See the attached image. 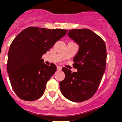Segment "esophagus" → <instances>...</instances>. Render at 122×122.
<instances>
[{
	"label": "esophagus",
	"mask_w": 122,
	"mask_h": 122,
	"mask_svg": "<svg viewBox=\"0 0 122 122\" xmlns=\"http://www.w3.org/2000/svg\"><path fill=\"white\" fill-rule=\"evenodd\" d=\"M61 69H62V68H61V66H57V70H58V71H60V70H61Z\"/></svg>",
	"instance_id": "esophagus-1"
}]
</instances>
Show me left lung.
I'll list each match as a JSON object with an SVG mask.
<instances>
[{
	"label": "left lung",
	"mask_w": 122,
	"mask_h": 122,
	"mask_svg": "<svg viewBox=\"0 0 122 122\" xmlns=\"http://www.w3.org/2000/svg\"><path fill=\"white\" fill-rule=\"evenodd\" d=\"M67 35L79 46L73 58L76 72L62 68L65 79L60 82L61 93L72 102H81L95 94L105 72L107 49L105 42L88 29H71Z\"/></svg>",
	"instance_id": "1"
}]
</instances>
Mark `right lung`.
<instances>
[{
	"label": "right lung",
	"mask_w": 122,
	"mask_h": 122,
	"mask_svg": "<svg viewBox=\"0 0 122 122\" xmlns=\"http://www.w3.org/2000/svg\"><path fill=\"white\" fill-rule=\"evenodd\" d=\"M67 32L66 29L29 27L14 39L8 55L7 71L18 97L33 101L44 94L56 67L53 64H45L41 56Z\"/></svg>",
	"instance_id": "obj_1"
}]
</instances>
